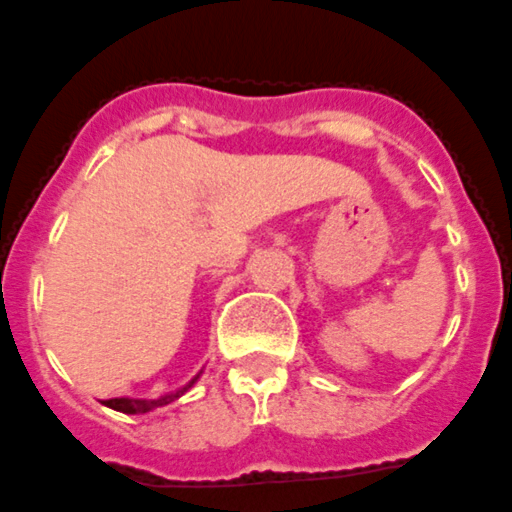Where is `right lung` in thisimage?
Here are the masks:
<instances>
[{"mask_svg":"<svg viewBox=\"0 0 512 512\" xmlns=\"http://www.w3.org/2000/svg\"><path fill=\"white\" fill-rule=\"evenodd\" d=\"M199 374H202V371H199ZM199 374L194 376L189 384L181 386L179 391H174V394L159 396V399H128V396H118V399H105V401H100V404H105V407H111V409H116V412H123V414H146V412H151V409L166 407V404H171L174 399L184 396L186 391L191 389V386L197 384Z\"/></svg>","mask_w":512,"mask_h":512,"instance_id":"add662e5","label":"right lung"}]
</instances>
